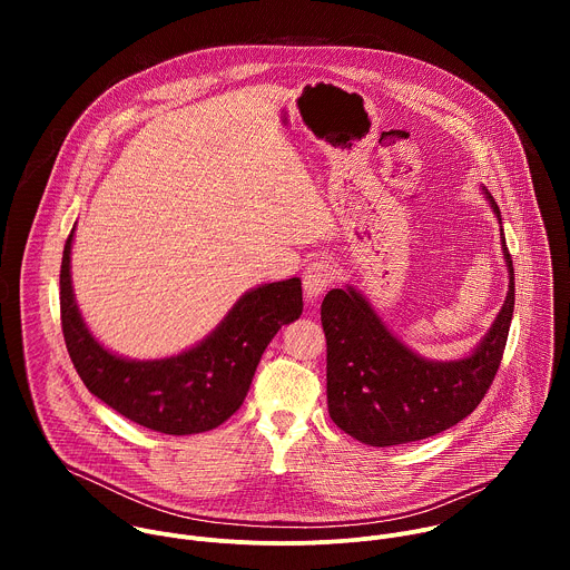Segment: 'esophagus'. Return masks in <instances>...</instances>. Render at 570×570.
I'll list each match as a JSON object with an SVG mask.
<instances>
[{
    "label": "esophagus",
    "mask_w": 570,
    "mask_h": 570,
    "mask_svg": "<svg viewBox=\"0 0 570 570\" xmlns=\"http://www.w3.org/2000/svg\"><path fill=\"white\" fill-rule=\"evenodd\" d=\"M336 279V266L327 259H315L304 271V295L308 302L317 299Z\"/></svg>",
    "instance_id": "1"
}]
</instances>
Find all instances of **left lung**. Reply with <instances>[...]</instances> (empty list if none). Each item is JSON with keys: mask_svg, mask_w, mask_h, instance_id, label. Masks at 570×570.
Instances as JSON below:
<instances>
[{"mask_svg": "<svg viewBox=\"0 0 570 570\" xmlns=\"http://www.w3.org/2000/svg\"><path fill=\"white\" fill-rule=\"evenodd\" d=\"M503 250L510 271L505 304L480 347L462 361L435 363L413 354L354 288L327 293L320 317L327 338V405L338 429L372 446H394L438 435L475 411L501 367L514 313L505 236Z\"/></svg>", "mask_w": 570, "mask_h": 570, "instance_id": "1", "label": "left lung"}]
</instances>
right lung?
I'll use <instances>...</instances> for the list:
<instances>
[{
    "label": "right lung",
    "instance_id": "right-lung-1",
    "mask_svg": "<svg viewBox=\"0 0 570 570\" xmlns=\"http://www.w3.org/2000/svg\"><path fill=\"white\" fill-rule=\"evenodd\" d=\"M71 234L60 264V324L69 358L86 383L119 415L167 435L220 426L246 399L264 350L284 324L302 315L297 277L243 295L198 347L161 361H126L104 350L80 317L69 279Z\"/></svg>",
    "mask_w": 570,
    "mask_h": 570
}]
</instances>
